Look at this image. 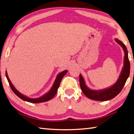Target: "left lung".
<instances>
[{
  "label": "left lung",
  "mask_w": 134,
  "mask_h": 134,
  "mask_svg": "<svg viewBox=\"0 0 134 134\" xmlns=\"http://www.w3.org/2000/svg\"><path fill=\"white\" fill-rule=\"evenodd\" d=\"M116 42L122 47L124 52V64L122 69L120 72L119 78L113 85L108 88L102 89V90H92L86 85L84 78L82 75H80V83L81 89L84 95L89 99L98 101L109 100L116 97L124 87L125 82L129 77L130 72V63L128 59V51L127 47L119 39H115Z\"/></svg>",
  "instance_id": "left-lung-1"
}]
</instances>
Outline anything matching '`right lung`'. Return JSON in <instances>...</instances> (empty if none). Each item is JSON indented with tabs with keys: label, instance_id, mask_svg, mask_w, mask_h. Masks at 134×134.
I'll return each mask as SVG.
<instances>
[{
	"label": "right lung",
	"instance_id": "add662e5",
	"mask_svg": "<svg viewBox=\"0 0 134 134\" xmlns=\"http://www.w3.org/2000/svg\"><path fill=\"white\" fill-rule=\"evenodd\" d=\"M67 71V70H65L59 73L57 75L56 79H55L54 81L53 85L52 86L51 88L50 89V90L48 92L44 93L42 96L39 97V98H30V97H28L27 96L23 95L21 93H20V92L14 87V86L13 85V83H12L11 81H10L9 77H8L7 71H6V77L7 78L8 82L9 83L10 87H11L12 91H13V92H14L18 97H19V98L20 99H21L22 100L26 102H30V103H42V102H45L47 101H49L50 100H51V99L53 98L57 93V90H58V88L59 87L62 78L64 77V76L65 74H66Z\"/></svg>",
	"mask_w": 134,
	"mask_h": 134
}]
</instances>
